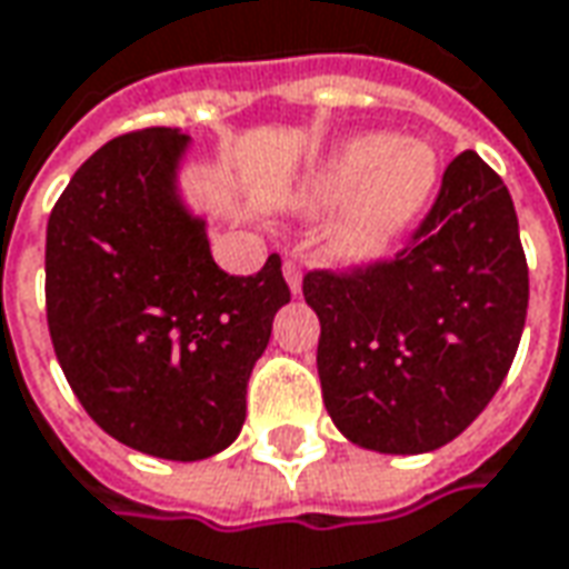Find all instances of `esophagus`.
<instances>
[{"instance_id": "34e87169", "label": "esophagus", "mask_w": 569, "mask_h": 569, "mask_svg": "<svg viewBox=\"0 0 569 569\" xmlns=\"http://www.w3.org/2000/svg\"><path fill=\"white\" fill-rule=\"evenodd\" d=\"M281 272H284V281H288V288H291V293L297 297L300 293V262L297 260H284V266H281Z\"/></svg>"}]
</instances>
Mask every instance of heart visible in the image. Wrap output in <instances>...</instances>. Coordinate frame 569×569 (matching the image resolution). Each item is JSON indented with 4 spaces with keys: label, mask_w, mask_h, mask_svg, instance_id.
<instances>
[{
    "label": "heart",
    "mask_w": 569,
    "mask_h": 569,
    "mask_svg": "<svg viewBox=\"0 0 569 569\" xmlns=\"http://www.w3.org/2000/svg\"><path fill=\"white\" fill-rule=\"evenodd\" d=\"M440 158L425 142L393 132H362L335 148L293 191V207L319 213L347 203L331 226V250L347 262H371L397 244L425 210Z\"/></svg>",
    "instance_id": "obj_1"
}]
</instances>
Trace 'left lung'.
Segmentation results:
<instances>
[{
    "label": "left lung",
    "instance_id": "left-lung-1",
    "mask_svg": "<svg viewBox=\"0 0 569 569\" xmlns=\"http://www.w3.org/2000/svg\"><path fill=\"white\" fill-rule=\"evenodd\" d=\"M319 381L337 430L383 456L456 440L505 381L527 322L530 272L515 201L480 154H458L393 260L316 269Z\"/></svg>",
    "mask_w": 569,
    "mask_h": 569
}]
</instances>
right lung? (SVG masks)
Listing matches in <instances>:
<instances>
[{"mask_svg":"<svg viewBox=\"0 0 569 569\" xmlns=\"http://www.w3.org/2000/svg\"><path fill=\"white\" fill-rule=\"evenodd\" d=\"M186 132L151 127L98 148L46 229V316L61 371L104 433L201 461L232 446L247 381L291 291L272 253L222 272L179 194Z\"/></svg>","mask_w":569,"mask_h":569,"instance_id":"right-lung-1","label":"right lung"}]
</instances>
